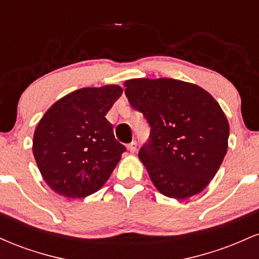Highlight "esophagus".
I'll return each instance as SVG.
<instances>
[{"instance_id": "34e87169", "label": "esophagus", "mask_w": 259, "mask_h": 259, "mask_svg": "<svg viewBox=\"0 0 259 259\" xmlns=\"http://www.w3.org/2000/svg\"><path fill=\"white\" fill-rule=\"evenodd\" d=\"M136 148H138V142H136V141H133L132 144H129V145H127V150H129V152H132V153H135Z\"/></svg>"}]
</instances>
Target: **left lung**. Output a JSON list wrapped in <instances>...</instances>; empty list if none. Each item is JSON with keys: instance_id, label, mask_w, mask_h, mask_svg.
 Instances as JSON below:
<instances>
[{"instance_id": "left-lung-1", "label": "left lung", "mask_w": 259, "mask_h": 259, "mask_svg": "<svg viewBox=\"0 0 259 259\" xmlns=\"http://www.w3.org/2000/svg\"><path fill=\"white\" fill-rule=\"evenodd\" d=\"M127 101L151 125L139 158L162 195L186 200L200 194L228 151L229 121L212 95L170 78L130 79Z\"/></svg>"}]
</instances>
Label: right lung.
<instances>
[{"label":"right lung","mask_w":259,"mask_h":259,"mask_svg":"<svg viewBox=\"0 0 259 259\" xmlns=\"http://www.w3.org/2000/svg\"><path fill=\"white\" fill-rule=\"evenodd\" d=\"M121 94L114 84L79 89L53 103L37 123L32 153L56 194L82 198L109 179L125 147L106 114Z\"/></svg>","instance_id":"add662e5"}]
</instances>
